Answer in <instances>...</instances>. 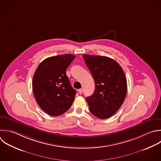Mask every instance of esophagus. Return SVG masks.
<instances>
[{
	"label": "esophagus",
	"instance_id": "34e87169",
	"mask_svg": "<svg viewBox=\"0 0 161 161\" xmlns=\"http://www.w3.org/2000/svg\"><path fill=\"white\" fill-rule=\"evenodd\" d=\"M82 92H83V89H82V88H81V89H79V93L80 94H82Z\"/></svg>",
	"mask_w": 161,
	"mask_h": 161
}]
</instances>
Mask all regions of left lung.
Masks as SVG:
<instances>
[{
	"instance_id": "obj_1",
	"label": "left lung",
	"mask_w": 161,
	"mask_h": 161,
	"mask_svg": "<svg viewBox=\"0 0 161 161\" xmlns=\"http://www.w3.org/2000/svg\"><path fill=\"white\" fill-rule=\"evenodd\" d=\"M95 82L94 94L86 97L91 113L106 119L112 116L123 103L127 91L126 79L121 66L103 56L83 55Z\"/></svg>"
}]
</instances>
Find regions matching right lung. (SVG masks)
Returning <instances> with one entry per match:
<instances>
[{"instance_id":"add662e5","label":"right lung","mask_w":161,"mask_h":161,"mask_svg":"<svg viewBox=\"0 0 161 161\" xmlns=\"http://www.w3.org/2000/svg\"><path fill=\"white\" fill-rule=\"evenodd\" d=\"M75 55L65 54L45 59L37 67L33 90L40 107L48 114L59 116L69 110L76 94L66 75Z\"/></svg>"}]
</instances>
